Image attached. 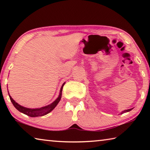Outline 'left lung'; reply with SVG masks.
<instances>
[{
    "instance_id": "8db88e82",
    "label": "left lung",
    "mask_w": 150,
    "mask_h": 150,
    "mask_svg": "<svg viewBox=\"0 0 150 150\" xmlns=\"http://www.w3.org/2000/svg\"><path fill=\"white\" fill-rule=\"evenodd\" d=\"M134 108H130V109H127V110H123V111H122L121 112H120V114H119V115H122V114H124V113H125V112H129V111H130V110H132Z\"/></svg>"
}]
</instances>
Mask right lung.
Returning <instances> with one entry per match:
<instances>
[{"label": "right lung", "mask_w": 150, "mask_h": 150, "mask_svg": "<svg viewBox=\"0 0 150 150\" xmlns=\"http://www.w3.org/2000/svg\"><path fill=\"white\" fill-rule=\"evenodd\" d=\"M65 82L63 83V84L62 85V87H61L59 96H58V97L56 98V99H55L52 103L50 104V105L45 106H42V107H40V108H30L24 107V106L19 105L18 103H17L16 101H15L13 98H12V96L10 95L8 91V95L10 96V99H11L12 103L13 104L14 107L16 108L18 110L24 114V115H26L28 116H30V117H37V116H44L45 115H47V114L50 113L51 111H52L53 110H54L55 106L57 105V104L59 103V102L61 100V98H62V89H63V85H65Z\"/></svg>", "instance_id": "obj_1"}]
</instances>
